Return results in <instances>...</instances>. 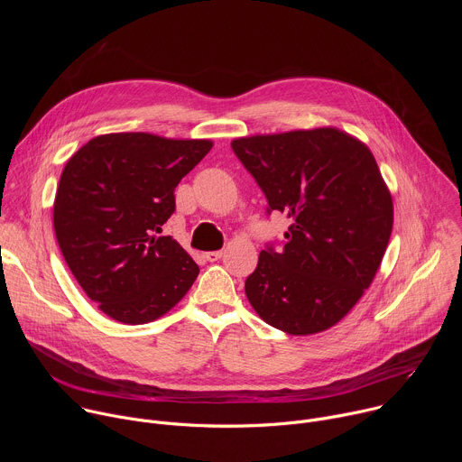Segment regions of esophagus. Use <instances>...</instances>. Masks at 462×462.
I'll return each mask as SVG.
<instances>
[{
  "label": "esophagus",
  "mask_w": 462,
  "mask_h": 462,
  "mask_svg": "<svg viewBox=\"0 0 462 462\" xmlns=\"http://www.w3.org/2000/svg\"><path fill=\"white\" fill-rule=\"evenodd\" d=\"M221 255H223L221 250H214V252H207V254H205V257H207L208 261H217V259H221Z\"/></svg>",
  "instance_id": "esophagus-1"
}]
</instances>
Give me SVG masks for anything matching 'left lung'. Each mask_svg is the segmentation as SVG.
<instances>
[{"label":"left lung","mask_w":462,"mask_h":462,"mask_svg":"<svg viewBox=\"0 0 462 462\" xmlns=\"http://www.w3.org/2000/svg\"><path fill=\"white\" fill-rule=\"evenodd\" d=\"M232 150L291 219L283 250H261L246 278L250 305L287 335L327 331L373 283L393 230L371 150L333 125L239 137Z\"/></svg>","instance_id":"left-lung-1"}]
</instances>
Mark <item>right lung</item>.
Listing matches in <instances>:
<instances>
[{
    "label": "right lung",
    "mask_w": 462,
    "mask_h": 462,
    "mask_svg": "<svg viewBox=\"0 0 462 462\" xmlns=\"http://www.w3.org/2000/svg\"><path fill=\"white\" fill-rule=\"evenodd\" d=\"M212 146L143 131L107 134L65 164L52 207L56 241L82 291L109 318L153 321L193 285L197 263L155 232L175 210V186Z\"/></svg>",
    "instance_id": "add662e5"
}]
</instances>
